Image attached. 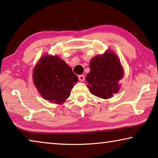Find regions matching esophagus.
Segmentation results:
<instances>
[{
    "label": "esophagus",
    "instance_id": "1",
    "mask_svg": "<svg viewBox=\"0 0 158 158\" xmlns=\"http://www.w3.org/2000/svg\"><path fill=\"white\" fill-rule=\"evenodd\" d=\"M78 78H79V80L80 81H84L85 79V77L84 75H83V74H80V75H79Z\"/></svg>",
    "mask_w": 158,
    "mask_h": 158
}]
</instances>
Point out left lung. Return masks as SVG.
I'll use <instances>...</instances> for the list:
<instances>
[{
    "instance_id": "8db88e82",
    "label": "left lung",
    "mask_w": 158,
    "mask_h": 158,
    "mask_svg": "<svg viewBox=\"0 0 158 158\" xmlns=\"http://www.w3.org/2000/svg\"><path fill=\"white\" fill-rule=\"evenodd\" d=\"M86 81L90 93L103 99L111 98L120 89L118 82L123 77L121 62L113 52H107L93 58Z\"/></svg>"
}]
</instances>
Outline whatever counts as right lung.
I'll use <instances>...</instances> for the list:
<instances>
[{"mask_svg": "<svg viewBox=\"0 0 158 158\" xmlns=\"http://www.w3.org/2000/svg\"><path fill=\"white\" fill-rule=\"evenodd\" d=\"M33 81L45 100L62 104L70 95L78 77L64 60L58 56H45L34 69Z\"/></svg>", "mask_w": 158, "mask_h": 158, "instance_id": "1", "label": "right lung"}]
</instances>
